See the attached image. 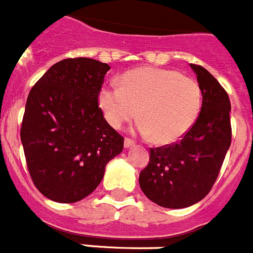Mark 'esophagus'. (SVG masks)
<instances>
[{
  "instance_id": "1",
  "label": "esophagus",
  "mask_w": 253,
  "mask_h": 253,
  "mask_svg": "<svg viewBox=\"0 0 253 253\" xmlns=\"http://www.w3.org/2000/svg\"><path fill=\"white\" fill-rule=\"evenodd\" d=\"M133 144H135V141H133V140L128 139V137H126V139H125V148H131Z\"/></svg>"
}]
</instances>
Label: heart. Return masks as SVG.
Here are the masks:
<instances>
[{
  "instance_id": "b5f03b06",
  "label": "heart",
  "mask_w": 253,
  "mask_h": 253,
  "mask_svg": "<svg viewBox=\"0 0 253 253\" xmlns=\"http://www.w3.org/2000/svg\"><path fill=\"white\" fill-rule=\"evenodd\" d=\"M201 102L197 81L173 70L153 67L127 72L121 86L109 84L98 95L100 109L112 127L120 128L139 113L137 131L159 145L174 144L188 132Z\"/></svg>"
}]
</instances>
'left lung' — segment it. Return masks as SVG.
Returning a JSON list of instances; mask_svg holds the SVG:
<instances>
[{
	"mask_svg": "<svg viewBox=\"0 0 253 253\" xmlns=\"http://www.w3.org/2000/svg\"><path fill=\"white\" fill-rule=\"evenodd\" d=\"M190 66L203 94L199 117L181 141L151 148L139 177L145 196L168 209L188 208L210 192L232 141L227 91L203 66Z\"/></svg>",
	"mask_w": 253,
	"mask_h": 253,
	"instance_id": "obj_1",
	"label": "left lung"
}]
</instances>
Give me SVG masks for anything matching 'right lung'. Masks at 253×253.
<instances>
[{"instance_id": "right-lung-1", "label": "right lung", "mask_w": 253, "mask_h": 253, "mask_svg": "<svg viewBox=\"0 0 253 253\" xmlns=\"http://www.w3.org/2000/svg\"><path fill=\"white\" fill-rule=\"evenodd\" d=\"M111 69L91 58L54 63L30 90L21 125L26 166L35 187L56 203H78L102 182L124 149L98 105Z\"/></svg>"}]
</instances>
